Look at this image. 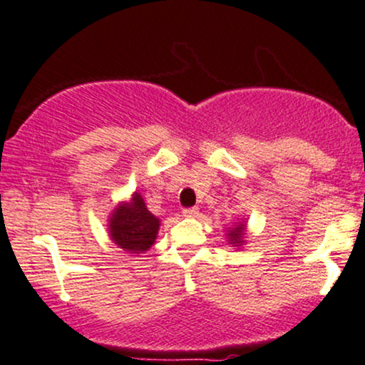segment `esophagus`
<instances>
[{
  "label": "esophagus",
  "mask_w": 365,
  "mask_h": 365,
  "mask_svg": "<svg viewBox=\"0 0 365 365\" xmlns=\"http://www.w3.org/2000/svg\"><path fill=\"white\" fill-rule=\"evenodd\" d=\"M182 215L186 218H196L197 215H200V210H197L196 206H192V208H184L182 210Z\"/></svg>",
  "instance_id": "esophagus-1"
}]
</instances>
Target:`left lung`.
Returning a JSON list of instances; mask_svg holds the SVG:
<instances>
[{"instance_id": "left-lung-1", "label": "left lung", "mask_w": 365, "mask_h": 365, "mask_svg": "<svg viewBox=\"0 0 365 365\" xmlns=\"http://www.w3.org/2000/svg\"><path fill=\"white\" fill-rule=\"evenodd\" d=\"M228 242L233 245H242L244 244V235H245V223H238L233 225V228L228 230Z\"/></svg>"}]
</instances>
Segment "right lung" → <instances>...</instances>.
<instances>
[{
  "label": "right lung",
  "instance_id": "add662e5",
  "mask_svg": "<svg viewBox=\"0 0 365 365\" xmlns=\"http://www.w3.org/2000/svg\"><path fill=\"white\" fill-rule=\"evenodd\" d=\"M110 237L120 249L128 254H143L155 244L160 220L147 210L138 192L132 200L116 206L110 218Z\"/></svg>",
  "mask_w": 365,
  "mask_h": 365
}]
</instances>
